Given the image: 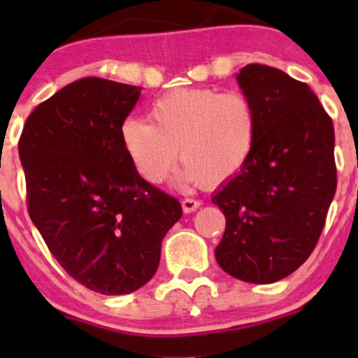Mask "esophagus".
<instances>
[{
  "mask_svg": "<svg viewBox=\"0 0 358 358\" xmlns=\"http://www.w3.org/2000/svg\"><path fill=\"white\" fill-rule=\"evenodd\" d=\"M201 204L202 202L199 199H190V197H187V199L182 201V208L185 213L196 211L197 208H201Z\"/></svg>",
  "mask_w": 358,
  "mask_h": 358,
  "instance_id": "esophagus-1",
  "label": "esophagus"
}]
</instances>
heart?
<instances>
[{"mask_svg":"<svg viewBox=\"0 0 358 358\" xmlns=\"http://www.w3.org/2000/svg\"><path fill=\"white\" fill-rule=\"evenodd\" d=\"M149 117L121 126L122 149L149 183L166 180L180 150V182L222 185L243 171L258 135V112L243 92L173 90L150 106Z\"/></svg>","mask_w":358,"mask_h":358,"instance_id":"1","label":"heart"}]
</instances>
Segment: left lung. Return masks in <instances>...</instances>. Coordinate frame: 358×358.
<instances>
[{"label": "left lung", "instance_id": "left-lung-1", "mask_svg": "<svg viewBox=\"0 0 358 358\" xmlns=\"http://www.w3.org/2000/svg\"><path fill=\"white\" fill-rule=\"evenodd\" d=\"M237 81L258 112L248 164L215 196L227 220L215 249L239 280L272 284L306 262L336 194L334 126L315 93L275 67L249 64Z\"/></svg>", "mask_w": 358, "mask_h": 358}]
</instances>
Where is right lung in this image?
<instances>
[{
  "label": "right lung",
  "mask_w": 358,
  "mask_h": 358,
  "mask_svg": "<svg viewBox=\"0 0 358 358\" xmlns=\"http://www.w3.org/2000/svg\"><path fill=\"white\" fill-rule=\"evenodd\" d=\"M140 86L83 78L39 103L19 140L27 211L64 270L100 294L149 282L178 199L133 168L121 126Z\"/></svg>",
  "instance_id": "1"
}]
</instances>
